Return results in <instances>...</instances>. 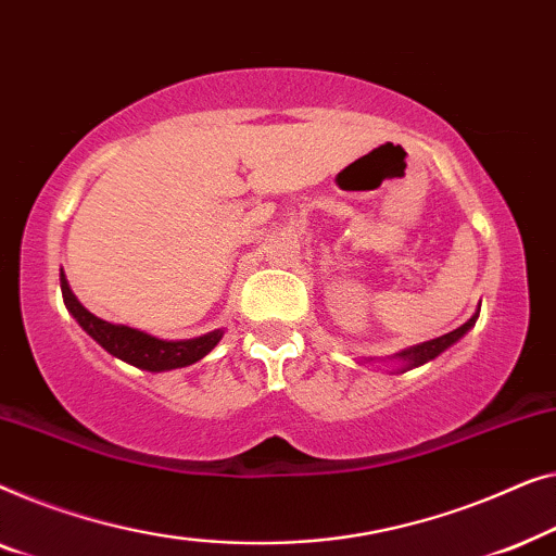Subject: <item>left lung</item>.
Returning <instances> with one entry per match:
<instances>
[{"instance_id": "8db88e82", "label": "left lung", "mask_w": 556, "mask_h": 556, "mask_svg": "<svg viewBox=\"0 0 556 556\" xmlns=\"http://www.w3.org/2000/svg\"><path fill=\"white\" fill-rule=\"evenodd\" d=\"M476 319H479V312H476V315L468 319V323L456 327V330H453V332H445V334H441V338H435V340H428V342H420V345H413L408 350H401V353L393 355V359H397V363H401V370H413V367H418V365L428 363V359L438 357V355L443 353V350H448L453 342H458L460 338H464V334L476 325Z\"/></svg>"}]
</instances>
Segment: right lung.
Returning <instances> with one entry per match:
<instances>
[{
  "mask_svg": "<svg viewBox=\"0 0 556 556\" xmlns=\"http://www.w3.org/2000/svg\"><path fill=\"white\" fill-rule=\"evenodd\" d=\"M60 289L70 315L77 319V325H80L100 348L108 350L113 357L123 359V363L140 367V370H148V372H163V370H176V367L193 365L197 359L206 357L211 350L218 345V340H222L224 334L222 330H214L193 340H159L148 332L132 330V327H125V325L105 323V319L92 315V312H88L80 302H77V296L73 294V289H70L62 271H60Z\"/></svg>",
  "mask_w": 556,
  "mask_h": 556,
  "instance_id": "right-lung-1",
  "label": "right lung"
}]
</instances>
